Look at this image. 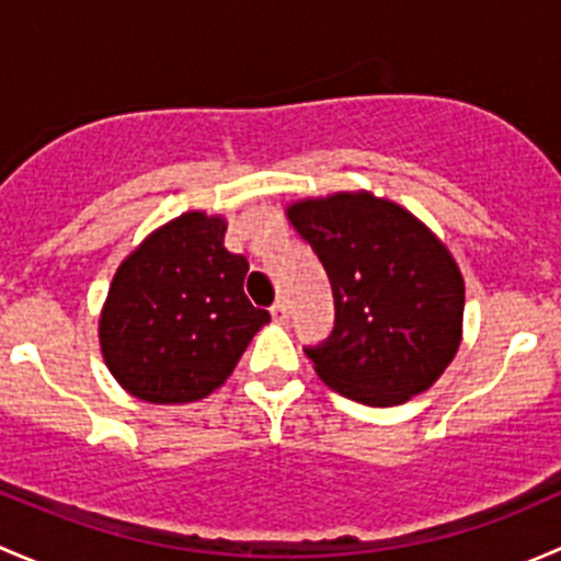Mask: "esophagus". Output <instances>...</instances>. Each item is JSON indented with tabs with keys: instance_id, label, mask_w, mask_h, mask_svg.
<instances>
[{
	"instance_id": "1",
	"label": "esophagus",
	"mask_w": 561,
	"mask_h": 561,
	"mask_svg": "<svg viewBox=\"0 0 561 561\" xmlns=\"http://www.w3.org/2000/svg\"><path fill=\"white\" fill-rule=\"evenodd\" d=\"M271 317H274L276 322H287V320H290V309H287L285 298H279V301H276L274 307H271Z\"/></svg>"
}]
</instances>
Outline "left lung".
Listing matches in <instances>:
<instances>
[{"mask_svg":"<svg viewBox=\"0 0 561 561\" xmlns=\"http://www.w3.org/2000/svg\"><path fill=\"white\" fill-rule=\"evenodd\" d=\"M287 219L331 279V336L307 347L328 388L371 407L404 404L461 344L463 279L448 247L371 192L293 203Z\"/></svg>","mask_w":561,"mask_h":561,"instance_id":"1","label":"left lung"}]
</instances>
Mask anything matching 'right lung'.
Masks as SVG:
<instances>
[{
    "mask_svg": "<svg viewBox=\"0 0 561 561\" xmlns=\"http://www.w3.org/2000/svg\"><path fill=\"white\" fill-rule=\"evenodd\" d=\"M222 217L186 211L122 265L100 314V347L118 386L151 404L217 390L271 320L244 293L249 263L225 249Z\"/></svg>",
    "mask_w": 561,
    "mask_h": 561,
    "instance_id": "right-lung-1",
    "label": "right lung"
}]
</instances>
